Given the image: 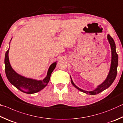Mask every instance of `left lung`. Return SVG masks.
Here are the masks:
<instances>
[{
    "label": "left lung",
    "instance_id": "obj_1",
    "mask_svg": "<svg viewBox=\"0 0 123 123\" xmlns=\"http://www.w3.org/2000/svg\"><path fill=\"white\" fill-rule=\"evenodd\" d=\"M107 40H108L110 44L111 49V54H112V58H111V67L110 69V71L106 79H105L103 83L101 84L100 85H98L97 87L95 90L92 91H87L83 90L82 89H80L78 87L74 84V81H72V79L71 77V83L74 86L77 88V89L79 90V91L84 92L88 94H91V95H95V94H98L102 92L104 90H106L107 88L109 87L113 83L114 80H115L116 77L117 76V66H118V56L117 52L116 51V44L114 42L113 38L111 37L110 34L107 35Z\"/></svg>",
    "mask_w": 123,
    "mask_h": 123
}]
</instances>
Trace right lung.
Returning a JSON list of instances; mask_svg holds the SVG:
<instances>
[{
	"mask_svg": "<svg viewBox=\"0 0 123 123\" xmlns=\"http://www.w3.org/2000/svg\"><path fill=\"white\" fill-rule=\"evenodd\" d=\"M8 52L9 49L6 51L5 56L4 62L5 65V74L8 81L13 85L21 92L27 94L35 93L41 91L46 86L49 81L52 72L57 65V62L52 63L49 66L46 77L42 80H38L26 78L17 74L10 65L8 58Z\"/></svg>",
	"mask_w": 123,
	"mask_h": 123,
	"instance_id": "right-lung-1",
	"label": "right lung"
}]
</instances>
